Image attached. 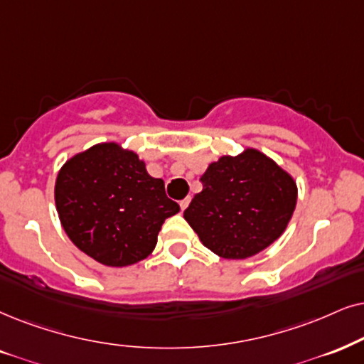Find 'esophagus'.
I'll list each match as a JSON object with an SVG mask.
<instances>
[{"label": "esophagus", "instance_id": "1", "mask_svg": "<svg viewBox=\"0 0 364 364\" xmlns=\"http://www.w3.org/2000/svg\"><path fill=\"white\" fill-rule=\"evenodd\" d=\"M190 201H191V198H190V196H186L185 200L179 201V206H181V210H186V208H188V205H190Z\"/></svg>", "mask_w": 364, "mask_h": 364}]
</instances>
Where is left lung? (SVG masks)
Listing matches in <instances>:
<instances>
[{
  "label": "left lung",
  "mask_w": 364,
  "mask_h": 364,
  "mask_svg": "<svg viewBox=\"0 0 364 364\" xmlns=\"http://www.w3.org/2000/svg\"><path fill=\"white\" fill-rule=\"evenodd\" d=\"M203 190L185 220L206 248L223 259H248L282 235L297 203V185L260 151L222 156L200 178Z\"/></svg>",
  "instance_id": "8db88e82"
}]
</instances>
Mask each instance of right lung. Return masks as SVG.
Segmentation results:
<instances>
[{
  "label": "right lung",
  "instance_id": "obj_1",
  "mask_svg": "<svg viewBox=\"0 0 364 364\" xmlns=\"http://www.w3.org/2000/svg\"><path fill=\"white\" fill-rule=\"evenodd\" d=\"M55 205L73 245L109 267L146 259L164 220L179 211L163 179L149 176L144 161L117 142L68 159L55 181Z\"/></svg>",
  "mask_w": 364,
  "mask_h": 364
}]
</instances>
